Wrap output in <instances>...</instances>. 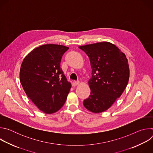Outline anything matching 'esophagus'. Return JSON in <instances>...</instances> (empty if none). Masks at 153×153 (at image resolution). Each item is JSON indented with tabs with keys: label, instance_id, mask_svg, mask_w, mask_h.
I'll return each mask as SVG.
<instances>
[{
	"label": "esophagus",
	"instance_id": "34e87169",
	"mask_svg": "<svg viewBox=\"0 0 153 153\" xmlns=\"http://www.w3.org/2000/svg\"><path fill=\"white\" fill-rule=\"evenodd\" d=\"M79 83H80V82H79V81H75V82H73L72 83V85L74 86L78 85Z\"/></svg>",
	"mask_w": 153,
	"mask_h": 153
}]
</instances>
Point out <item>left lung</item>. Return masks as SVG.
<instances>
[{"mask_svg": "<svg viewBox=\"0 0 153 153\" xmlns=\"http://www.w3.org/2000/svg\"><path fill=\"white\" fill-rule=\"evenodd\" d=\"M90 58L92 77L88 83L91 94L83 105L89 111H106L122 95L127 86L129 69L123 53L112 43L103 42L79 47Z\"/></svg>", "mask_w": 153, "mask_h": 153, "instance_id": "obj_1", "label": "left lung"}]
</instances>
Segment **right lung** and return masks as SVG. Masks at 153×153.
<instances>
[{"instance_id": "obj_1", "label": "right lung", "mask_w": 153, "mask_h": 153, "mask_svg": "<svg viewBox=\"0 0 153 153\" xmlns=\"http://www.w3.org/2000/svg\"><path fill=\"white\" fill-rule=\"evenodd\" d=\"M68 47L46 44L31 51L24 59L20 81L27 96L46 114L57 112L67 100L71 84L60 68Z\"/></svg>"}]
</instances>
